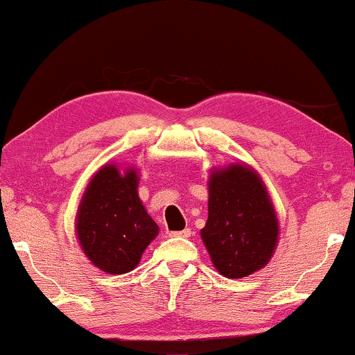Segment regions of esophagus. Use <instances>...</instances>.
I'll return each mask as SVG.
<instances>
[{
	"label": "esophagus",
	"mask_w": 355,
	"mask_h": 355,
	"mask_svg": "<svg viewBox=\"0 0 355 355\" xmlns=\"http://www.w3.org/2000/svg\"><path fill=\"white\" fill-rule=\"evenodd\" d=\"M191 234H192V231L189 230V227H186V230H182V231L169 232V236L171 237H191Z\"/></svg>",
	"instance_id": "34e87169"
}]
</instances>
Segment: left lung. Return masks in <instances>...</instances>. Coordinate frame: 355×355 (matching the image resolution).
I'll list each match as a JSON object with an SVG mask.
<instances>
[{"instance_id": "8db88e82", "label": "left lung", "mask_w": 355, "mask_h": 355, "mask_svg": "<svg viewBox=\"0 0 355 355\" xmlns=\"http://www.w3.org/2000/svg\"><path fill=\"white\" fill-rule=\"evenodd\" d=\"M200 237L226 278H245L268 265L279 241V220L255 168L231 163L210 169L208 220Z\"/></svg>"}]
</instances>
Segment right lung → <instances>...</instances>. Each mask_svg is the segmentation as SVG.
Wrapping results in <instances>:
<instances>
[{
	"label": "right lung",
	"instance_id": "1",
	"mask_svg": "<svg viewBox=\"0 0 355 355\" xmlns=\"http://www.w3.org/2000/svg\"><path fill=\"white\" fill-rule=\"evenodd\" d=\"M139 171L106 163L90 178L76 213V236L87 259L108 275L132 271L159 227L139 197Z\"/></svg>",
	"mask_w": 355,
	"mask_h": 355
}]
</instances>
